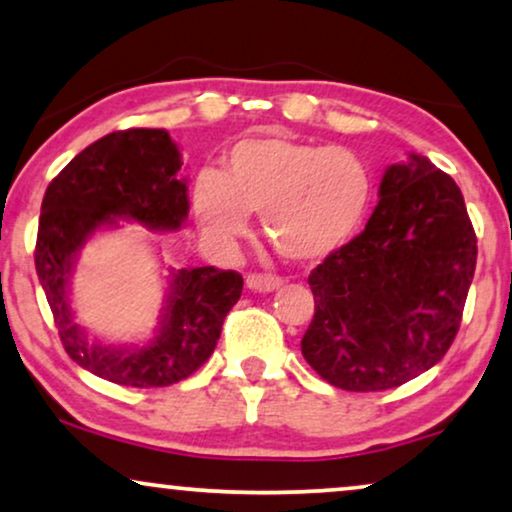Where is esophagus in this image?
Returning <instances> with one entry per match:
<instances>
[{
    "label": "esophagus",
    "mask_w": 512,
    "mask_h": 512,
    "mask_svg": "<svg viewBox=\"0 0 512 512\" xmlns=\"http://www.w3.org/2000/svg\"><path fill=\"white\" fill-rule=\"evenodd\" d=\"M247 287L251 291H261V294H270V291L282 287V277L265 275V272H251L247 275Z\"/></svg>",
    "instance_id": "1"
}]
</instances>
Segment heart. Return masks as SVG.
<instances>
[{
  "label": "heart",
  "instance_id": "1",
  "mask_svg": "<svg viewBox=\"0 0 512 512\" xmlns=\"http://www.w3.org/2000/svg\"><path fill=\"white\" fill-rule=\"evenodd\" d=\"M371 197L374 178L357 152L263 134L232 145L218 176H199L192 204L221 240L242 237L247 216L261 214L265 240L277 254L315 263L353 240Z\"/></svg>",
  "mask_w": 512,
  "mask_h": 512
}]
</instances>
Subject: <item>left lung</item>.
Wrapping results in <instances>:
<instances>
[{"instance_id":"left-lung-1","label":"left lung","mask_w":512,"mask_h":512,"mask_svg":"<svg viewBox=\"0 0 512 512\" xmlns=\"http://www.w3.org/2000/svg\"><path fill=\"white\" fill-rule=\"evenodd\" d=\"M475 261L454 178L421 155L393 164L367 228L310 272L305 362L350 393L397 388L435 367L459 331Z\"/></svg>"}]
</instances>
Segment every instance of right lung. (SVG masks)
<instances>
[{
  "label": "right lung",
  "instance_id": "add662e5",
  "mask_svg": "<svg viewBox=\"0 0 512 512\" xmlns=\"http://www.w3.org/2000/svg\"><path fill=\"white\" fill-rule=\"evenodd\" d=\"M181 152L164 129H126L98 138L49 183L39 214L35 268L65 353L91 374L131 388L183 381L214 353L225 315L240 301L235 270H171L167 301L148 343L94 341L75 322L70 277L79 251L117 218L155 232L178 230L188 218V185L178 178Z\"/></svg>",
  "mask_w": 512,
  "mask_h": 512
}]
</instances>
